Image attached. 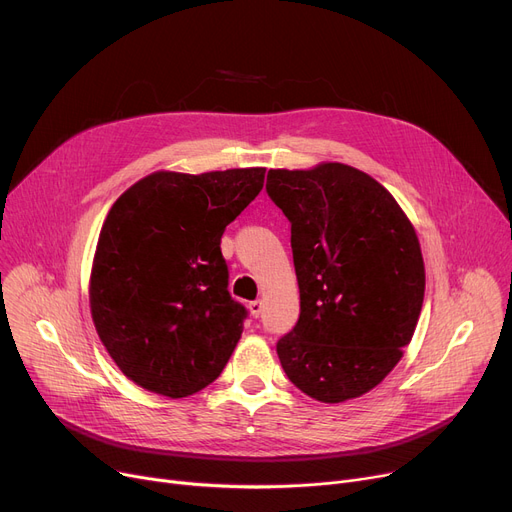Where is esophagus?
Returning a JSON list of instances; mask_svg holds the SVG:
<instances>
[{
	"mask_svg": "<svg viewBox=\"0 0 512 512\" xmlns=\"http://www.w3.org/2000/svg\"><path fill=\"white\" fill-rule=\"evenodd\" d=\"M249 311H251L253 317H259L261 311H263V303H261V301H251V303H249Z\"/></svg>",
	"mask_w": 512,
	"mask_h": 512,
	"instance_id": "34e87169",
	"label": "esophagus"
}]
</instances>
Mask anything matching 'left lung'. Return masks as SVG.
I'll use <instances>...</instances> for the list:
<instances>
[{
  "label": "left lung",
  "mask_w": 512,
  "mask_h": 512,
  "mask_svg": "<svg viewBox=\"0 0 512 512\" xmlns=\"http://www.w3.org/2000/svg\"><path fill=\"white\" fill-rule=\"evenodd\" d=\"M265 191L290 222L301 290L280 363L315 400L357 398L413 338L425 292L417 234L378 180L344 164L270 170Z\"/></svg>",
  "instance_id": "obj_1"
}]
</instances>
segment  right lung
<instances>
[{"label": "right lung", "instance_id": "obj_1", "mask_svg": "<svg viewBox=\"0 0 512 512\" xmlns=\"http://www.w3.org/2000/svg\"><path fill=\"white\" fill-rule=\"evenodd\" d=\"M265 168L155 172L114 203L91 270L97 334L126 378L182 398L226 367L249 317L228 292L220 242Z\"/></svg>", "mask_w": 512, "mask_h": 512}]
</instances>
